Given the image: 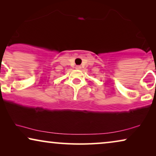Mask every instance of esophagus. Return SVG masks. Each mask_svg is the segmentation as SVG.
Masks as SVG:
<instances>
[{
    "label": "esophagus",
    "mask_w": 156,
    "mask_h": 156,
    "mask_svg": "<svg viewBox=\"0 0 156 156\" xmlns=\"http://www.w3.org/2000/svg\"><path fill=\"white\" fill-rule=\"evenodd\" d=\"M76 69H81V66H76Z\"/></svg>",
    "instance_id": "obj_1"
}]
</instances>
